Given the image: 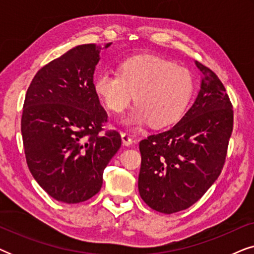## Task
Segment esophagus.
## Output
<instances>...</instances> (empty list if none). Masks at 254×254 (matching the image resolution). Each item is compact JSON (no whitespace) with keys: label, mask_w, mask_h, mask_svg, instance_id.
Listing matches in <instances>:
<instances>
[{"label":"esophagus","mask_w":254,"mask_h":254,"mask_svg":"<svg viewBox=\"0 0 254 254\" xmlns=\"http://www.w3.org/2000/svg\"><path fill=\"white\" fill-rule=\"evenodd\" d=\"M121 140H123V143L126 145V147H129V145L133 144V138H131L130 135L127 133L121 134Z\"/></svg>","instance_id":"obj_1"}]
</instances>
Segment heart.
Here are the masks:
<instances>
[{
	"label": "heart",
	"instance_id": "heart-1",
	"mask_svg": "<svg viewBox=\"0 0 254 254\" xmlns=\"http://www.w3.org/2000/svg\"><path fill=\"white\" fill-rule=\"evenodd\" d=\"M93 91L114 113H121L131 99L136 105L121 120L137 128L150 123L166 127L184 116L194 93V78L189 69L154 55H137L121 62L119 74L103 71L93 78Z\"/></svg>",
	"mask_w": 254,
	"mask_h": 254
}]
</instances>
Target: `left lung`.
Returning a JSON list of instances; mask_svg holds the SVG:
<instances>
[{"label": "left lung", "instance_id": "obj_1", "mask_svg": "<svg viewBox=\"0 0 254 254\" xmlns=\"http://www.w3.org/2000/svg\"><path fill=\"white\" fill-rule=\"evenodd\" d=\"M202 72L193 105L170 129L140 142L138 192L163 214L196 202L220 176L232 133L234 112L222 82L210 69Z\"/></svg>", "mask_w": 254, "mask_h": 254}]
</instances>
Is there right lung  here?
<instances>
[{
	"label": "right lung",
	"instance_id": "add662e5",
	"mask_svg": "<svg viewBox=\"0 0 254 254\" xmlns=\"http://www.w3.org/2000/svg\"><path fill=\"white\" fill-rule=\"evenodd\" d=\"M111 44L71 48L41 68L27 89L22 116L27 166L61 202H83L98 193L104 170L121 147L118 131L102 133L107 113L92 86L100 51Z\"/></svg>",
	"mask_w": 254,
	"mask_h": 254
}]
</instances>
